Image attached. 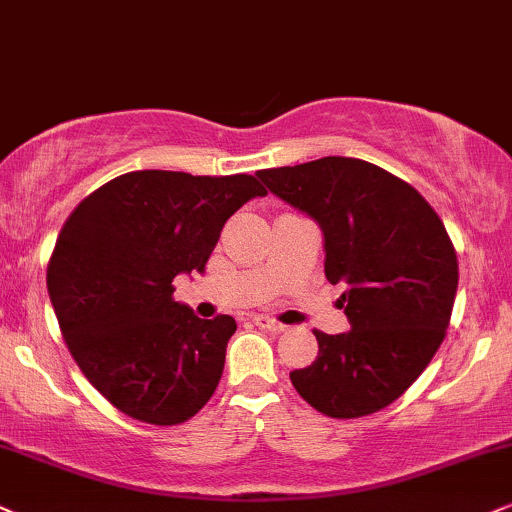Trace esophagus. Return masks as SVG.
Segmentation results:
<instances>
[{
    "label": "esophagus",
    "instance_id": "esophagus-1",
    "mask_svg": "<svg viewBox=\"0 0 512 512\" xmlns=\"http://www.w3.org/2000/svg\"><path fill=\"white\" fill-rule=\"evenodd\" d=\"M252 321H255V326H260V328H264V331H271V333L288 331V326H283V323L269 319V316H264V314H257Z\"/></svg>",
    "mask_w": 512,
    "mask_h": 512
}]
</instances>
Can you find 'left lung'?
Returning a JSON list of instances; mask_svg holds the SVG:
<instances>
[{"label": "left lung", "mask_w": 512, "mask_h": 512, "mask_svg": "<svg viewBox=\"0 0 512 512\" xmlns=\"http://www.w3.org/2000/svg\"><path fill=\"white\" fill-rule=\"evenodd\" d=\"M267 189L323 231L326 278L349 331H314L319 357L290 373L297 394L331 418L390 406L425 371L449 328L458 260L442 219L420 193L359 158L257 172Z\"/></svg>", "instance_id": "8db88e82"}]
</instances>
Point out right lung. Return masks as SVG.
I'll list each match as a JSON object with an SVG mask.
<instances>
[{
	"mask_svg": "<svg viewBox=\"0 0 512 512\" xmlns=\"http://www.w3.org/2000/svg\"><path fill=\"white\" fill-rule=\"evenodd\" d=\"M267 189L250 174L141 170L89 193L63 224L47 288L84 378L115 409L179 425L224 371L231 316L198 319L174 302V276L205 271L226 219Z\"/></svg>",
	"mask_w": 512,
	"mask_h": 512,
	"instance_id": "add662e5",
	"label": "right lung"
}]
</instances>
